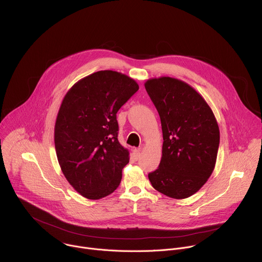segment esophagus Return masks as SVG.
<instances>
[{
  "mask_svg": "<svg viewBox=\"0 0 262 262\" xmlns=\"http://www.w3.org/2000/svg\"><path fill=\"white\" fill-rule=\"evenodd\" d=\"M133 156L135 160H138L140 158V149H134L133 150Z\"/></svg>",
  "mask_w": 262,
  "mask_h": 262,
  "instance_id": "esophagus-1",
  "label": "esophagus"
}]
</instances>
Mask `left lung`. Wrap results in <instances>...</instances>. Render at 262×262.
I'll list each match as a JSON object with an SVG mask.
<instances>
[{
	"label": "left lung",
	"instance_id": "left-lung-1",
	"mask_svg": "<svg viewBox=\"0 0 262 262\" xmlns=\"http://www.w3.org/2000/svg\"><path fill=\"white\" fill-rule=\"evenodd\" d=\"M145 89L159 112L164 139L160 166L148 178L158 192L188 198L214 169L220 144L216 119L205 99L180 80L150 79Z\"/></svg>",
	"mask_w": 262,
	"mask_h": 262
}]
</instances>
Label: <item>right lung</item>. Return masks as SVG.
Wrapping results in <instances>:
<instances>
[{
    "label": "right lung",
    "instance_id": "obj_1",
    "mask_svg": "<svg viewBox=\"0 0 262 262\" xmlns=\"http://www.w3.org/2000/svg\"><path fill=\"white\" fill-rule=\"evenodd\" d=\"M139 90L135 80L100 70L80 80L64 96L55 124L61 170L83 197L97 200L120 184L129 152L118 141V110Z\"/></svg>",
    "mask_w": 262,
    "mask_h": 262
}]
</instances>
